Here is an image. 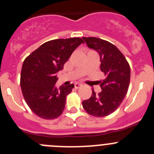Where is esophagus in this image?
<instances>
[{"instance_id":"1","label":"esophagus","mask_w":154,"mask_h":154,"mask_svg":"<svg viewBox=\"0 0 154 154\" xmlns=\"http://www.w3.org/2000/svg\"><path fill=\"white\" fill-rule=\"evenodd\" d=\"M81 86H82L81 83H74V87H75L76 89H79V88L81 87Z\"/></svg>"}]
</instances>
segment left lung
<instances>
[{
	"mask_svg": "<svg viewBox=\"0 0 154 154\" xmlns=\"http://www.w3.org/2000/svg\"><path fill=\"white\" fill-rule=\"evenodd\" d=\"M89 48L100 56L101 71L105 79L100 81L101 92L92 90L90 98L82 102L86 113L95 117L108 116L118 108L128 92L130 67L123 53L111 43L97 37H83Z\"/></svg>",
	"mask_w": 154,
	"mask_h": 154,
	"instance_id": "obj_1",
	"label": "left lung"
}]
</instances>
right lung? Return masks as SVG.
Here are the masks:
<instances>
[{"instance_id": "right-lung-1", "label": "right lung", "mask_w": 154, "mask_h": 154, "mask_svg": "<svg viewBox=\"0 0 154 154\" xmlns=\"http://www.w3.org/2000/svg\"><path fill=\"white\" fill-rule=\"evenodd\" d=\"M83 43L80 37L47 41L24 61L20 77L22 95L30 109L41 118L53 120L63 112L67 95L74 85L57 89L56 74Z\"/></svg>"}]
</instances>
